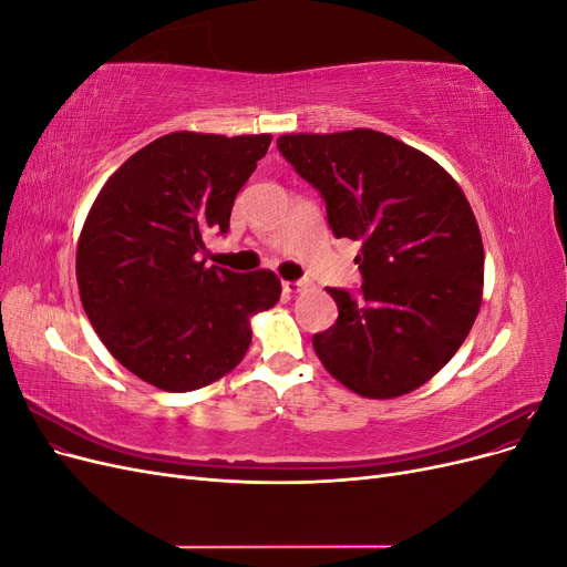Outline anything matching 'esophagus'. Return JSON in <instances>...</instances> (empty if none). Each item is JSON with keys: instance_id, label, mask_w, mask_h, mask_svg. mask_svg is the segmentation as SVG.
<instances>
[{"instance_id": "1", "label": "esophagus", "mask_w": 567, "mask_h": 567, "mask_svg": "<svg viewBox=\"0 0 567 567\" xmlns=\"http://www.w3.org/2000/svg\"><path fill=\"white\" fill-rule=\"evenodd\" d=\"M281 288H284V293L296 296V293H300V290L307 288V281H281Z\"/></svg>"}]
</instances>
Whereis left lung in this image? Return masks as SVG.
Wrapping results in <instances>:
<instances>
[{
    "label": "left lung",
    "mask_w": 567,
    "mask_h": 567,
    "mask_svg": "<svg viewBox=\"0 0 567 567\" xmlns=\"http://www.w3.org/2000/svg\"><path fill=\"white\" fill-rule=\"evenodd\" d=\"M277 146L321 194L336 238L362 244L359 293L326 288L338 319L312 338L321 364L371 400L421 388L456 354L483 302V238L461 186L375 130L284 134Z\"/></svg>",
    "instance_id": "obj_1"
}]
</instances>
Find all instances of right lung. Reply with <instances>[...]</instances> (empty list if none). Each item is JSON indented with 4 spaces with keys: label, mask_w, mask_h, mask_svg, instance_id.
I'll return each instance as SVG.
<instances>
[{
    "label": "right lung",
    "mask_w": 567,
    "mask_h": 567,
    "mask_svg": "<svg viewBox=\"0 0 567 567\" xmlns=\"http://www.w3.org/2000/svg\"><path fill=\"white\" fill-rule=\"evenodd\" d=\"M271 134L173 132L130 156L101 188L78 241L84 312L109 352L142 381L188 392L229 373L250 348V317L279 302L269 269L200 260L227 234L234 198Z\"/></svg>",
    "instance_id": "right-lung-1"
}]
</instances>
